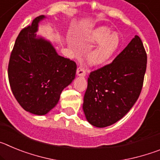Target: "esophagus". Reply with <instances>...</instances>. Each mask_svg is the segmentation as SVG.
<instances>
[{"label":"esophagus","instance_id":"esophagus-1","mask_svg":"<svg viewBox=\"0 0 160 160\" xmlns=\"http://www.w3.org/2000/svg\"><path fill=\"white\" fill-rule=\"evenodd\" d=\"M86 70L83 66H80L77 69V74L78 76H85L86 75Z\"/></svg>","mask_w":160,"mask_h":160}]
</instances>
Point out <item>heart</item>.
<instances>
[{
  "instance_id": "b5f03b06",
  "label": "heart",
  "mask_w": 160,
  "mask_h": 160,
  "mask_svg": "<svg viewBox=\"0 0 160 160\" xmlns=\"http://www.w3.org/2000/svg\"><path fill=\"white\" fill-rule=\"evenodd\" d=\"M87 42L90 44H99L88 55V62L92 66H101L105 64L118 49L120 38L116 33L111 34V31L107 28L101 27L89 35Z\"/></svg>"
}]
</instances>
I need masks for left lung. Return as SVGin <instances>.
Masks as SVG:
<instances>
[{
    "instance_id": "8db88e82",
    "label": "left lung",
    "mask_w": 160,
    "mask_h": 160,
    "mask_svg": "<svg viewBox=\"0 0 160 160\" xmlns=\"http://www.w3.org/2000/svg\"><path fill=\"white\" fill-rule=\"evenodd\" d=\"M147 61L143 44L135 35L112 62L90 72L82 107L91 125L106 128L128 114L142 90Z\"/></svg>"
}]
</instances>
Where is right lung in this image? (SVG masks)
Returning <instances> with one entry per match:
<instances>
[{"label":"right lung","mask_w":160,"mask_h":160,"mask_svg":"<svg viewBox=\"0 0 160 160\" xmlns=\"http://www.w3.org/2000/svg\"><path fill=\"white\" fill-rule=\"evenodd\" d=\"M18 34L8 62V76L14 97L26 111L44 115L58 102L62 91L75 78L77 65L62 57L49 42L37 38L38 22Z\"/></svg>","instance_id":"1"}]
</instances>
